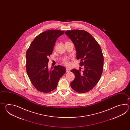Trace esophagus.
<instances>
[{
	"label": "esophagus",
	"instance_id": "obj_1",
	"mask_svg": "<svg viewBox=\"0 0 130 130\" xmlns=\"http://www.w3.org/2000/svg\"><path fill=\"white\" fill-rule=\"evenodd\" d=\"M70 69H68V68H66V72H70Z\"/></svg>",
	"mask_w": 130,
	"mask_h": 130
}]
</instances>
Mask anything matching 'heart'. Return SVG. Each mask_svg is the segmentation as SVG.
Segmentation results:
<instances>
[{
    "mask_svg": "<svg viewBox=\"0 0 130 130\" xmlns=\"http://www.w3.org/2000/svg\"><path fill=\"white\" fill-rule=\"evenodd\" d=\"M64 63H65V64H68V62L67 60H65V61H64Z\"/></svg>",
    "mask_w": 130,
    "mask_h": 130,
    "instance_id": "heart-1",
    "label": "heart"
}]
</instances>
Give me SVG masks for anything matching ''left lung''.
<instances>
[{
	"mask_svg": "<svg viewBox=\"0 0 130 130\" xmlns=\"http://www.w3.org/2000/svg\"><path fill=\"white\" fill-rule=\"evenodd\" d=\"M65 34L74 44L76 58L80 59L84 70L72 69L75 78L71 86L75 91L85 93L96 85L102 73L104 57L99 44L88 32L80 30H67Z\"/></svg>",
	"mask_w": 130,
	"mask_h": 130,
	"instance_id": "1",
	"label": "left lung"
}]
</instances>
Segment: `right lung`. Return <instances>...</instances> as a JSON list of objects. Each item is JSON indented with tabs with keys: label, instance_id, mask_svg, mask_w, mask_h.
I'll use <instances>...</instances> for the list:
<instances>
[{
	"label": "right lung",
	"instance_id": "add662e5",
	"mask_svg": "<svg viewBox=\"0 0 130 130\" xmlns=\"http://www.w3.org/2000/svg\"><path fill=\"white\" fill-rule=\"evenodd\" d=\"M64 31L51 30L44 31L31 42L26 53V69L33 86L40 92H49L55 90L59 80L66 72L60 65L49 69L48 57L52 54L56 41Z\"/></svg>",
	"mask_w": 130,
	"mask_h": 130
}]
</instances>
